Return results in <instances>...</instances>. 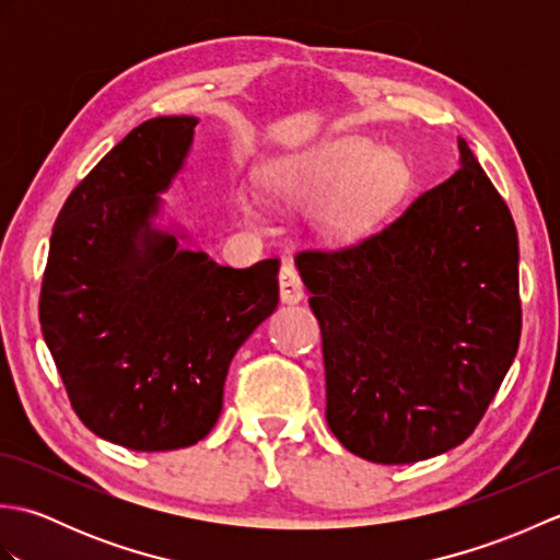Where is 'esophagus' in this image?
Returning <instances> with one entry per match:
<instances>
[{"mask_svg":"<svg viewBox=\"0 0 560 560\" xmlns=\"http://www.w3.org/2000/svg\"><path fill=\"white\" fill-rule=\"evenodd\" d=\"M279 291H281V301L283 303H301L305 299V287H303L299 271H295V267L291 265V261H287V265L281 267Z\"/></svg>","mask_w":560,"mask_h":560,"instance_id":"34e87169","label":"esophagus"}]
</instances>
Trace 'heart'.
I'll list each match as a JSON object with an SVG mask.
<instances>
[{
	"instance_id": "b5f03b06",
	"label": "heart",
	"mask_w": 560,
	"mask_h": 560,
	"mask_svg": "<svg viewBox=\"0 0 560 560\" xmlns=\"http://www.w3.org/2000/svg\"><path fill=\"white\" fill-rule=\"evenodd\" d=\"M401 173L395 153L377 151L371 141L347 139L319 149L299 163L281 165L271 177V187L283 205L327 197L313 223L319 235L339 241L359 231L397 192ZM235 211L245 223L257 225L265 221L259 197L249 185L235 189Z\"/></svg>"
}]
</instances>
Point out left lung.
<instances>
[{
	"label": "left lung",
	"instance_id": "left-lung-1",
	"mask_svg": "<svg viewBox=\"0 0 560 560\" xmlns=\"http://www.w3.org/2000/svg\"><path fill=\"white\" fill-rule=\"evenodd\" d=\"M459 171L355 245L295 255L323 329L327 423L353 455L409 464L471 435L515 361V221L467 141Z\"/></svg>",
	"mask_w": 560,
	"mask_h": 560
}]
</instances>
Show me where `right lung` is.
Instances as JSON below:
<instances>
[{
    "instance_id": "obj_1",
    "label": "right lung",
    "mask_w": 560,
    "mask_h": 560,
    "mask_svg": "<svg viewBox=\"0 0 560 560\" xmlns=\"http://www.w3.org/2000/svg\"><path fill=\"white\" fill-rule=\"evenodd\" d=\"M197 117L135 127L65 201L40 327L77 416L115 445H195L219 421L235 351L279 303V259L221 267L159 229Z\"/></svg>"
}]
</instances>
